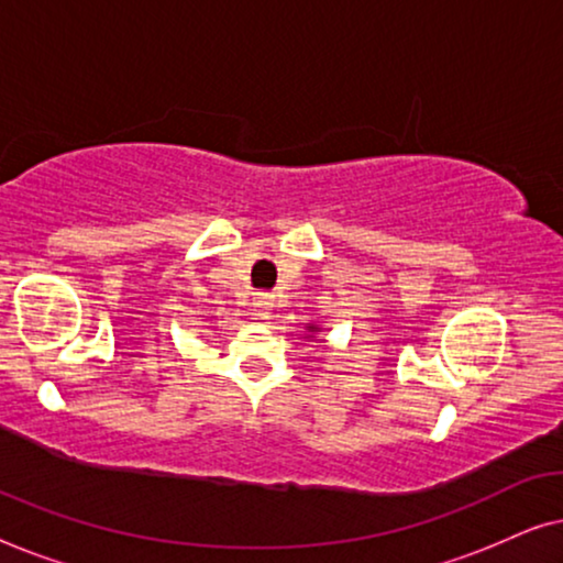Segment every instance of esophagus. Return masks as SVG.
I'll use <instances>...</instances> for the list:
<instances>
[{
	"mask_svg": "<svg viewBox=\"0 0 563 563\" xmlns=\"http://www.w3.org/2000/svg\"><path fill=\"white\" fill-rule=\"evenodd\" d=\"M253 312H256L258 320H272L274 297L272 295H258L256 302H253Z\"/></svg>",
	"mask_w": 563,
	"mask_h": 563,
	"instance_id": "1",
	"label": "esophagus"
}]
</instances>
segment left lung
Returning <instances> with one entry per match:
<instances>
[{
  "instance_id": "1",
  "label": "left lung",
  "mask_w": 563,
  "mask_h": 563,
  "mask_svg": "<svg viewBox=\"0 0 563 563\" xmlns=\"http://www.w3.org/2000/svg\"><path fill=\"white\" fill-rule=\"evenodd\" d=\"M307 330H310V333H318L320 328H314V325H307Z\"/></svg>"
}]
</instances>
